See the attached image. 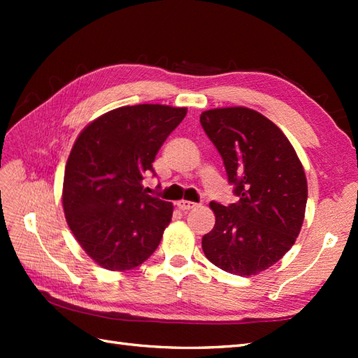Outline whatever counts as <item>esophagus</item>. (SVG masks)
<instances>
[{
	"mask_svg": "<svg viewBox=\"0 0 358 358\" xmlns=\"http://www.w3.org/2000/svg\"><path fill=\"white\" fill-rule=\"evenodd\" d=\"M177 208L181 209V210H191V209L196 208V203L186 201V200H180V201H177Z\"/></svg>",
	"mask_w": 358,
	"mask_h": 358,
	"instance_id": "obj_1",
	"label": "esophagus"
}]
</instances>
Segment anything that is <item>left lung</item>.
<instances>
[{"label":"left lung","mask_w":358,"mask_h":358,"mask_svg":"<svg viewBox=\"0 0 358 358\" xmlns=\"http://www.w3.org/2000/svg\"><path fill=\"white\" fill-rule=\"evenodd\" d=\"M200 123L220 152L237 203L212 201L215 226L201 240L210 263L249 277L292 248L305 220L308 183L286 135L257 110L210 109Z\"/></svg>","instance_id":"obj_1"}]
</instances>
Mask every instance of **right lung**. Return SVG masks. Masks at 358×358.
<instances>
[{
    "label": "right lung",
    "instance_id": "obj_1",
    "mask_svg": "<svg viewBox=\"0 0 358 358\" xmlns=\"http://www.w3.org/2000/svg\"><path fill=\"white\" fill-rule=\"evenodd\" d=\"M186 108L123 106L98 117L78 135L64 171L67 224L92 260L129 271L155 252L173 206L143 189L155 175L157 152L186 117Z\"/></svg>",
    "mask_w": 358,
    "mask_h": 358
}]
</instances>
